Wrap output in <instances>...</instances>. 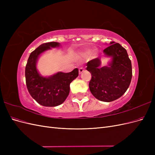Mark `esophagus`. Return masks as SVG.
I'll use <instances>...</instances> for the list:
<instances>
[{
    "mask_svg": "<svg viewBox=\"0 0 155 155\" xmlns=\"http://www.w3.org/2000/svg\"><path fill=\"white\" fill-rule=\"evenodd\" d=\"M83 71H84V68L83 67H80L79 68V74H81Z\"/></svg>",
    "mask_w": 155,
    "mask_h": 155,
    "instance_id": "1",
    "label": "esophagus"
}]
</instances>
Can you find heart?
<instances>
[{
	"instance_id": "b5f03b06",
	"label": "heart",
	"mask_w": 155,
	"mask_h": 155,
	"mask_svg": "<svg viewBox=\"0 0 155 155\" xmlns=\"http://www.w3.org/2000/svg\"><path fill=\"white\" fill-rule=\"evenodd\" d=\"M90 52H91V50H85V51H83V55H88L89 54H90Z\"/></svg>"
}]
</instances>
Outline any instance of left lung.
<instances>
[{
	"instance_id": "obj_1",
	"label": "left lung",
	"mask_w": 155,
	"mask_h": 155,
	"mask_svg": "<svg viewBox=\"0 0 155 155\" xmlns=\"http://www.w3.org/2000/svg\"><path fill=\"white\" fill-rule=\"evenodd\" d=\"M104 54L111 58L108 66L101 67L99 58L87 63V70L92 76L89 88L96 99L110 102L118 99L127 90L132 79V64L127 50L115 42H110Z\"/></svg>"
}]
</instances>
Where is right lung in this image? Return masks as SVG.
I'll use <instances>...</instances> for the list:
<instances>
[{
    "instance_id": "obj_1",
    "label": "right lung",
    "mask_w": 155,
    "mask_h": 155,
    "mask_svg": "<svg viewBox=\"0 0 155 155\" xmlns=\"http://www.w3.org/2000/svg\"><path fill=\"white\" fill-rule=\"evenodd\" d=\"M61 46L57 42L42 44L30 54L25 68L26 83L30 94L39 104L55 107L62 104L70 92V84L78 76V69L64 73L58 72L51 76H41L37 68L39 56L45 51Z\"/></svg>"
}]
</instances>
